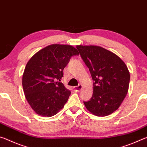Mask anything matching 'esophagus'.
I'll return each instance as SVG.
<instances>
[{"label": "esophagus", "mask_w": 147, "mask_h": 147, "mask_svg": "<svg viewBox=\"0 0 147 147\" xmlns=\"http://www.w3.org/2000/svg\"><path fill=\"white\" fill-rule=\"evenodd\" d=\"M82 88H83V86L81 85H79L77 86H74V91H76V92H79V91L82 89Z\"/></svg>", "instance_id": "esophagus-1"}]
</instances>
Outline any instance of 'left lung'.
<instances>
[{
  "instance_id": "obj_1",
  "label": "left lung",
  "mask_w": 147,
  "mask_h": 147,
  "mask_svg": "<svg viewBox=\"0 0 147 147\" xmlns=\"http://www.w3.org/2000/svg\"><path fill=\"white\" fill-rule=\"evenodd\" d=\"M94 81L93 94L83 102L88 111L98 117L115 111L128 93L129 72L123 61L111 51L97 45H77Z\"/></svg>"
}]
</instances>
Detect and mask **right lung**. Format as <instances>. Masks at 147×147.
Listing matches in <instances>:
<instances>
[{"label": "right lung", "mask_w": 147, "mask_h": 147, "mask_svg": "<svg viewBox=\"0 0 147 147\" xmlns=\"http://www.w3.org/2000/svg\"><path fill=\"white\" fill-rule=\"evenodd\" d=\"M79 53L69 45L52 44L43 48L28 61L22 79L23 92L38 115L50 117L64 107L71 92L61 81L71 57Z\"/></svg>", "instance_id": "obj_1"}]
</instances>
